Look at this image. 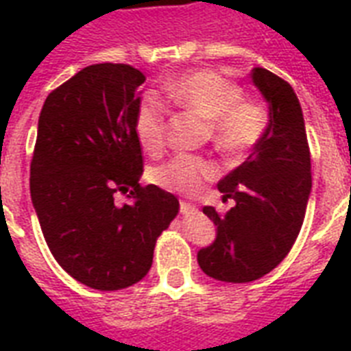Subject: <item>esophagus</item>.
I'll return each mask as SVG.
<instances>
[{
  "label": "esophagus",
  "mask_w": 351,
  "mask_h": 351,
  "mask_svg": "<svg viewBox=\"0 0 351 351\" xmlns=\"http://www.w3.org/2000/svg\"><path fill=\"white\" fill-rule=\"evenodd\" d=\"M197 211V206H193L189 202H180V213L182 215H193Z\"/></svg>",
  "instance_id": "34e87169"
}]
</instances>
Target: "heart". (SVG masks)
I'll return each mask as SVG.
<instances>
[{"instance_id":"1","label":"heart","mask_w":351,"mask_h":351,"mask_svg":"<svg viewBox=\"0 0 351 351\" xmlns=\"http://www.w3.org/2000/svg\"><path fill=\"white\" fill-rule=\"evenodd\" d=\"M171 101L208 120L211 140L220 153L242 158L264 140L269 129V111L262 101L244 98L242 87L217 71H195L164 84ZM134 132L149 154L165 145V109L153 96H143L134 112ZM219 175L208 158L178 154L154 167L149 178L154 186L180 195H198L206 182Z\"/></svg>"}]
</instances>
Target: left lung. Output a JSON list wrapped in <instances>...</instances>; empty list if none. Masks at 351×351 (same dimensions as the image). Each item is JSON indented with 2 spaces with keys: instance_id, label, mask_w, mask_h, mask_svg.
<instances>
[{
  "instance_id": "left-lung-1",
  "label": "left lung",
  "mask_w": 351,
  "mask_h": 351,
  "mask_svg": "<svg viewBox=\"0 0 351 351\" xmlns=\"http://www.w3.org/2000/svg\"><path fill=\"white\" fill-rule=\"evenodd\" d=\"M251 80L269 104V129L245 162L219 182L226 215L202 209L217 239L198 251V266L222 282H251L280 264L299 237L311 191V158L299 98L288 82L255 67Z\"/></svg>"
}]
</instances>
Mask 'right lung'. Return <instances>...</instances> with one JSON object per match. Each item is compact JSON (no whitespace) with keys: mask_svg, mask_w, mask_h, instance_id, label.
Wrapping results in <instances>:
<instances>
[{"mask_svg":"<svg viewBox=\"0 0 351 351\" xmlns=\"http://www.w3.org/2000/svg\"><path fill=\"white\" fill-rule=\"evenodd\" d=\"M143 73L125 63L82 69L47 96L30 162V198L49 250L78 282L117 291L142 280L178 198L138 184L134 132ZM130 202L120 206L114 195Z\"/></svg>","mask_w":351,"mask_h":351,"instance_id":"right-lung-1","label":"right lung"}]
</instances>
